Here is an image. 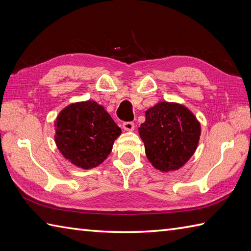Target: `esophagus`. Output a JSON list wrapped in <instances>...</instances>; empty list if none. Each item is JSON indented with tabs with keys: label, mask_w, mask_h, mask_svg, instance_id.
<instances>
[{
	"label": "esophagus",
	"mask_w": 251,
	"mask_h": 251,
	"mask_svg": "<svg viewBox=\"0 0 251 251\" xmlns=\"http://www.w3.org/2000/svg\"><path fill=\"white\" fill-rule=\"evenodd\" d=\"M122 127H124L126 131H133V130H134V124H133V122H131V121L124 122V124H122Z\"/></svg>",
	"instance_id": "1"
}]
</instances>
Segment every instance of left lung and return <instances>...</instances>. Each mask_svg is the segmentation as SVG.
<instances>
[{
	"label": "left lung",
	"instance_id": "obj_1",
	"mask_svg": "<svg viewBox=\"0 0 251 251\" xmlns=\"http://www.w3.org/2000/svg\"><path fill=\"white\" fill-rule=\"evenodd\" d=\"M145 117L139 133L147 159L162 172L183 167L195 152L201 136L196 117L185 106L168 101L151 107Z\"/></svg>",
	"mask_w": 251,
	"mask_h": 251
}]
</instances>
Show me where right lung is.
Returning <instances> with one entry per match:
<instances>
[{
  "mask_svg": "<svg viewBox=\"0 0 251 251\" xmlns=\"http://www.w3.org/2000/svg\"><path fill=\"white\" fill-rule=\"evenodd\" d=\"M120 134V127L94 100L70 104L55 121V142L61 155L82 169L100 165Z\"/></svg>",
  "mask_w": 251,
  "mask_h": 251,
  "instance_id": "1",
  "label": "right lung"
}]
</instances>
